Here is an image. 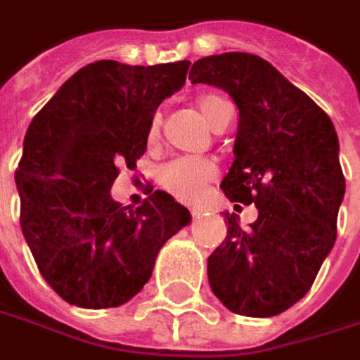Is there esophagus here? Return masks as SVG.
<instances>
[{
  "label": "esophagus",
  "instance_id": "esophagus-1",
  "mask_svg": "<svg viewBox=\"0 0 360 360\" xmlns=\"http://www.w3.org/2000/svg\"><path fill=\"white\" fill-rule=\"evenodd\" d=\"M201 213H203V207H191V215L193 217H199Z\"/></svg>",
  "mask_w": 360,
  "mask_h": 360
}]
</instances>
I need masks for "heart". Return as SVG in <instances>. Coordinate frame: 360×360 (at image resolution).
Masks as SVG:
<instances>
[{
  "mask_svg": "<svg viewBox=\"0 0 360 360\" xmlns=\"http://www.w3.org/2000/svg\"><path fill=\"white\" fill-rule=\"evenodd\" d=\"M229 104L221 96L207 94L199 98V110L210 122L211 129L217 127V122L224 117V110ZM161 131V115H155L149 127V141H157ZM217 177V167L210 159L203 157H177L173 161L163 165L161 169V185L167 191H171L175 197L185 199V201H195L201 197L203 189L210 185L211 181Z\"/></svg>",
  "mask_w": 360,
  "mask_h": 360,
  "instance_id": "b5f03b06",
  "label": "heart"
}]
</instances>
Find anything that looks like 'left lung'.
<instances>
[{
	"mask_svg": "<svg viewBox=\"0 0 360 360\" xmlns=\"http://www.w3.org/2000/svg\"><path fill=\"white\" fill-rule=\"evenodd\" d=\"M189 80L236 102V159L219 187L231 203L258 207L248 229L226 213L227 238L207 259L210 286L236 314L276 316L304 298L335 245L345 197L335 124L259 56L201 58Z\"/></svg>",
	"mask_w": 360,
	"mask_h": 360,
	"instance_id": "left-lung-1",
	"label": "left lung"
}]
</instances>
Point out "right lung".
I'll return each mask as SVG.
<instances>
[{
  "mask_svg": "<svg viewBox=\"0 0 360 360\" xmlns=\"http://www.w3.org/2000/svg\"><path fill=\"white\" fill-rule=\"evenodd\" d=\"M189 64L92 62L30 122L15 171L20 224L39 274L66 302L92 310L129 302L165 242L191 221L165 191L139 207L110 197L118 167L134 169L145 155L153 115L185 84Z\"/></svg>",
  "mask_w": 360,
  "mask_h": 360,
  "instance_id": "add662e5",
  "label": "right lung"
}]
</instances>
